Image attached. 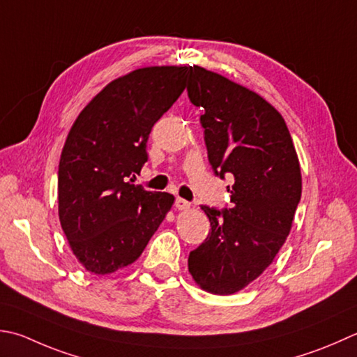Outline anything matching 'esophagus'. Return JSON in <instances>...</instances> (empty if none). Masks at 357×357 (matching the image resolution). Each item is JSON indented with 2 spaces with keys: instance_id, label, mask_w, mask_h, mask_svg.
Instances as JSON below:
<instances>
[{
  "instance_id": "esophagus-1",
  "label": "esophagus",
  "mask_w": 357,
  "mask_h": 357,
  "mask_svg": "<svg viewBox=\"0 0 357 357\" xmlns=\"http://www.w3.org/2000/svg\"><path fill=\"white\" fill-rule=\"evenodd\" d=\"M174 207H176L178 211H185V208L190 207V202L185 201L184 198H179L178 197L176 199H174Z\"/></svg>"
}]
</instances>
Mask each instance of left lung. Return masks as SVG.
Segmentation results:
<instances>
[{"mask_svg": "<svg viewBox=\"0 0 357 357\" xmlns=\"http://www.w3.org/2000/svg\"><path fill=\"white\" fill-rule=\"evenodd\" d=\"M188 99L204 108L207 158L227 185L232 206H201L211 221L207 238L188 255L202 289L227 296L263 274L289 235L302 197V174L289 130L271 103L226 77L188 68Z\"/></svg>", "mask_w": 357, "mask_h": 357, "instance_id": "1", "label": "left lung"}]
</instances>
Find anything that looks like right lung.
<instances>
[{"instance_id":"right-lung-1","label":"right lung","mask_w":357,"mask_h":357,"mask_svg":"<svg viewBox=\"0 0 357 357\" xmlns=\"http://www.w3.org/2000/svg\"><path fill=\"white\" fill-rule=\"evenodd\" d=\"M187 66L136 69L105 86L75 119L59 164V216L77 260L111 274L136 261L173 204L128 178L146 141L185 88Z\"/></svg>"}]
</instances>
